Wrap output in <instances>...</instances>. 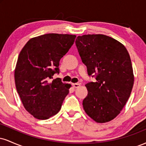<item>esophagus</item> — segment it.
I'll list each match as a JSON object with an SVG mask.
<instances>
[{
    "label": "esophagus",
    "mask_w": 146,
    "mask_h": 146,
    "mask_svg": "<svg viewBox=\"0 0 146 146\" xmlns=\"http://www.w3.org/2000/svg\"><path fill=\"white\" fill-rule=\"evenodd\" d=\"M72 85H73V86L74 87V88H78V87L80 86V84H78V83H74V84H73Z\"/></svg>",
    "instance_id": "obj_1"
}]
</instances>
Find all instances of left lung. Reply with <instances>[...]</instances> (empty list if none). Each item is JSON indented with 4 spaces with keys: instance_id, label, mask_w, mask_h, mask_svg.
I'll return each mask as SVG.
<instances>
[{
    "instance_id": "1",
    "label": "left lung",
    "mask_w": 146,
    "mask_h": 146,
    "mask_svg": "<svg viewBox=\"0 0 146 146\" xmlns=\"http://www.w3.org/2000/svg\"><path fill=\"white\" fill-rule=\"evenodd\" d=\"M75 43L88 75H97L96 82L85 85L84 110L97 123L111 121L123 109L133 87L130 55L124 45L106 35H83Z\"/></svg>"
}]
</instances>
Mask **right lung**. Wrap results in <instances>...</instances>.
<instances>
[{
  "mask_svg": "<svg viewBox=\"0 0 146 146\" xmlns=\"http://www.w3.org/2000/svg\"><path fill=\"white\" fill-rule=\"evenodd\" d=\"M75 35L47 33L31 38L18 56L15 84L23 106L38 119H47L60 110L70 84L56 78L60 60L71 47Z\"/></svg>",
  "mask_w": 146,
  "mask_h": 146,
  "instance_id": "add662e5",
  "label": "right lung"
}]
</instances>
